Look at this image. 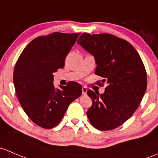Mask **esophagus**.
Segmentation results:
<instances>
[{"mask_svg":"<svg viewBox=\"0 0 158 158\" xmlns=\"http://www.w3.org/2000/svg\"><path fill=\"white\" fill-rule=\"evenodd\" d=\"M88 89L85 86H82V94H86V92H87Z\"/></svg>","mask_w":158,"mask_h":158,"instance_id":"1","label":"esophagus"}]
</instances>
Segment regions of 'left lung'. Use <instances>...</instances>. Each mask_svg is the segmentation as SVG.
<instances>
[{
    "mask_svg": "<svg viewBox=\"0 0 158 158\" xmlns=\"http://www.w3.org/2000/svg\"><path fill=\"white\" fill-rule=\"evenodd\" d=\"M77 43L94 56V73L108 84L100 95L87 92L92 101L88 118L99 130L116 129L132 117L145 94L147 73L143 62L130 43L114 35L83 33Z\"/></svg>",
    "mask_w": 158,
    "mask_h": 158,
    "instance_id": "left-lung-1",
    "label": "left lung"
}]
</instances>
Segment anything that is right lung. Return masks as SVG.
<instances>
[{
	"instance_id": "add662e5",
	"label": "right lung",
	"mask_w": 158,
	"mask_h": 158,
	"mask_svg": "<svg viewBox=\"0 0 158 158\" xmlns=\"http://www.w3.org/2000/svg\"><path fill=\"white\" fill-rule=\"evenodd\" d=\"M79 33L53 32L35 38L19 55L13 71L16 96L29 119L39 127L59 124L69 104L82 94V86L69 82L54 88V73L65 65Z\"/></svg>"
}]
</instances>
